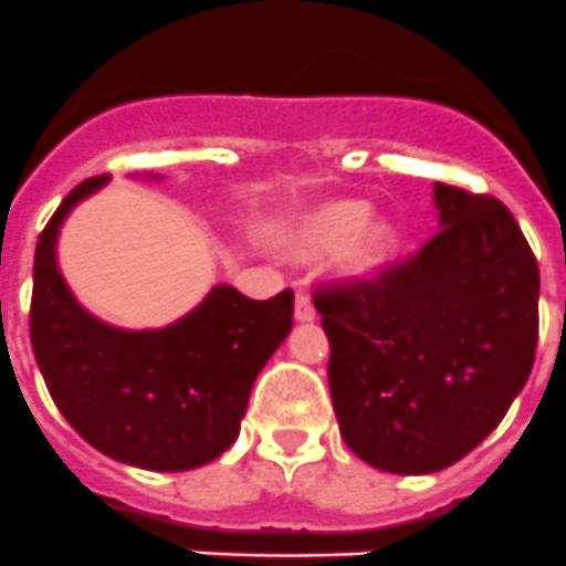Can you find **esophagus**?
I'll use <instances>...</instances> for the list:
<instances>
[{
	"label": "esophagus",
	"mask_w": 566,
	"mask_h": 566,
	"mask_svg": "<svg viewBox=\"0 0 566 566\" xmlns=\"http://www.w3.org/2000/svg\"><path fill=\"white\" fill-rule=\"evenodd\" d=\"M294 319H297V323H312L314 319V306L308 294L300 292L297 297H294Z\"/></svg>",
	"instance_id": "esophagus-1"
}]
</instances>
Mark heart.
<instances>
[{
    "instance_id": "1",
    "label": "heart",
    "mask_w": 566,
    "mask_h": 566,
    "mask_svg": "<svg viewBox=\"0 0 566 566\" xmlns=\"http://www.w3.org/2000/svg\"><path fill=\"white\" fill-rule=\"evenodd\" d=\"M402 232L391 218L371 214L365 198H328L303 209L280 232V249L294 260L332 254V266L345 280H374L391 266Z\"/></svg>"
}]
</instances>
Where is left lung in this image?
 <instances>
[{"mask_svg":"<svg viewBox=\"0 0 566 566\" xmlns=\"http://www.w3.org/2000/svg\"><path fill=\"white\" fill-rule=\"evenodd\" d=\"M439 232L379 283L314 297L345 444L385 473L468 457L533 368L538 263L507 207L433 184Z\"/></svg>","mask_w":566,"mask_h":566,"instance_id":"left-lung-1","label":"left lung"}]
</instances>
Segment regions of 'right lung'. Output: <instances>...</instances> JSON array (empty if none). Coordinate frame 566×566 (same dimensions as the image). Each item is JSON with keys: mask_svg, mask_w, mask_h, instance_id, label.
<instances>
[{"mask_svg": "<svg viewBox=\"0 0 566 566\" xmlns=\"http://www.w3.org/2000/svg\"><path fill=\"white\" fill-rule=\"evenodd\" d=\"M107 181L78 184L39 234L30 303L39 371L62 417L104 457L158 473L201 468L238 439L254 379L292 332L294 294L252 300L221 283L164 328L98 319L70 292L56 243L67 214Z\"/></svg>", "mask_w": 566, "mask_h": 566, "instance_id": "1", "label": "right lung"}]
</instances>
